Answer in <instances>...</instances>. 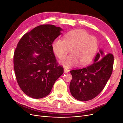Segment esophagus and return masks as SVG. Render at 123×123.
Masks as SVG:
<instances>
[{
	"mask_svg": "<svg viewBox=\"0 0 123 123\" xmlns=\"http://www.w3.org/2000/svg\"><path fill=\"white\" fill-rule=\"evenodd\" d=\"M69 72V70L68 69H66V68H65V69H64V72H65V73H68Z\"/></svg>",
	"mask_w": 123,
	"mask_h": 123,
	"instance_id": "esophagus-1",
	"label": "esophagus"
}]
</instances>
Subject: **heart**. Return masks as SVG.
Returning a JSON list of instances; mask_svg holds the SVG:
<instances>
[{
    "instance_id": "heart-1",
    "label": "heart",
    "mask_w": 123,
    "mask_h": 123,
    "mask_svg": "<svg viewBox=\"0 0 123 123\" xmlns=\"http://www.w3.org/2000/svg\"><path fill=\"white\" fill-rule=\"evenodd\" d=\"M98 47V40L95 37L80 29L69 32L65 35L64 40L56 39L52 45L54 53L59 59L64 58L71 49V54L61 61V64L67 68L79 62L80 65L89 64L94 57Z\"/></svg>"
}]
</instances>
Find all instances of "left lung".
Instances as JSON below:
<instances>
[{"label":"left lung","instance_id":"left-lung-1","mask_svg":"<svg viewBox=\"0 0 123 123\" xmlns=\"http://www.w3.org/2000/svg\"><path fill=\"white\" fill-rule=\"evenodd\" d=\"M114 57L102 50L96 54L92 64L70 71L72 79L70 91L75 99L88 101L97 96L106 86L112 72Z\"/></svg>","mask_w":123,"mask_h":123}]
</instances>
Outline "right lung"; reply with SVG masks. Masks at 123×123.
Segmentation results:
<instances>
[{
    "instance_id": "right-lung-1",
    "label": "right lung",
    "mask_w": 123,
    "mask_h": 123,
    "mask_svg": "<svg viewBox=\"0 0 123 123\" xmlns=\"http://www.w3.org/2000/svg\"><path fill=\"white\" fill-rule=\"evenodd\" d=\"M62 31L54 25H40L25 34L17 44L14 55L15 73L20 89L30 97L38 99L47 96L64 73V68L56 63L52 48Z\"/></svg>"
}]
</instances>
